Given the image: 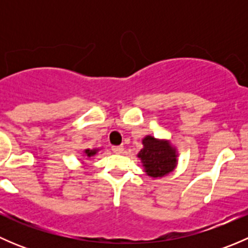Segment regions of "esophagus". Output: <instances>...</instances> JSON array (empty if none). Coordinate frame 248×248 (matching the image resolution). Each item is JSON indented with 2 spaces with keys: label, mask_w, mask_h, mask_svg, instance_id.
<instances>
[{
  "label": "esophagus",
  "mask_w": 248,
  "mask_h": 248,
  "mask_svg": "<svg viewBox=\"0 0 248 248\" xmlns=\"http://www.w3.org/2000/svg\"><path fill=\"white\" fill-rule=\"evenodd\" d=\"M111 150L112 152H115V154H122V151H124V146H111Z\"/></svg>",
  "instance_id": "obj_1"
}]
</instances>
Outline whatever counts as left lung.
Wrapping results in <instances>:
<instances>
[{
  "mask_svg": "<svg viewBox=\"0 0 248 248\" xmlns=\"http://www.w3.org/2000/svg\"><path fill=\"white\" fill-rule=\"evenodd\" d=\"M142 147L138 154L147 175L161 177L170 172L176 164L175 150L167 141H159L154 137L147 136L142 140Z\"/></svg>",
  "mask_w": 248,
  "mask_h": 248,
  "instance_id": "1",
  "label": "left lung"
}]
</instances>
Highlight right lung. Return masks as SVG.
I'll return each instance as SVG.
<instances>
[{"mask_svg": "<svg viewBox=\"0 0 248 248\" xmlns=\"http://www.w3.org/2000/svg\"><path fill=\"white\" fill-rule=\"evenodd\" d=\"M96 150H93V151H92V150H85V154L87 155V156L89 157H91V156H93L94 154H96Z\"/></svg>", "mask_w": 248, "mask_h": 248, "instance_id": "right-lung-1", "label": "right lung"}]
</instances>
